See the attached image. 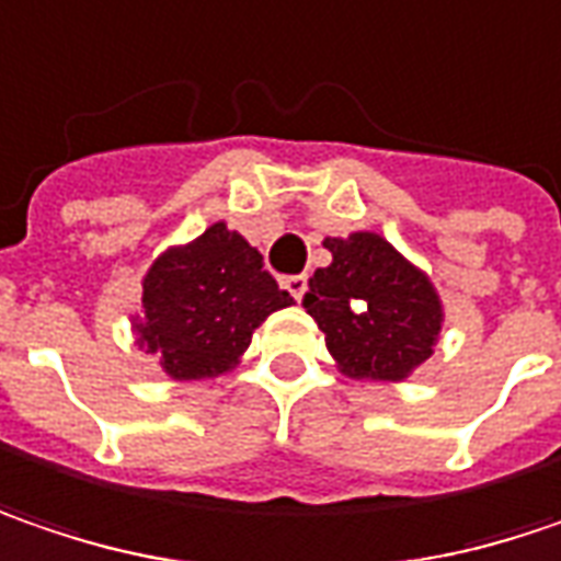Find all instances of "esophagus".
Masks as SVG:
<instances>
[{"mask_svg": "<svg viewBox=\"0 0 561 561\" xmlns=\"http://www.w3.org/2000/svg\"><path fill=\"white\" fill-rule=\"evenodd\" d=\"M306 284H309V277H306V274H287V277H280V287H284L290 296H296V299H302V294H306Z\"/></svg>", "mask_w": 561, "mask_h": 561, "instance_id": "esophagus-1", "label": "esophagus"}]
</instances>
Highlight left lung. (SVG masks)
<instances>
[{
    "label": "left lung",
    "mask_w": 561,
    "mask_h": 561,
    "mask_svg": "<svg viewBox=\"0 0 561 561\" xmlns=\"http://www.w3.org/2000/svg\"><path fill=\"white\" fill-rule=\"evenodd\" d=\"M331 265L309 277L306 312L324 331L341 373L401 381L433 356L442 302L423 271L378 233L324 239Z\"/></svg>",
    "instance_id": "8db88e82"
}]
</instances>
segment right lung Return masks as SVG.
Wrapping results in <instances>:
<instances>
[{"instance_id": "obj_1", "label": "right lung", "mask_w": 561, "mask_h": 561, "mask_svg": "<svg viewBox=\"0 0 561 561\" xmlns=\"http://www.w3.org/2000/svg\"><path fill=\"white\" fill-rule=\"evenodd\" d=\"M294 296L277 287L252 249L227 224L170 249L145 274L138 347L154 353L167 376L192 381L227 373L252 331Z\"/></svg>"}]
</instances>
